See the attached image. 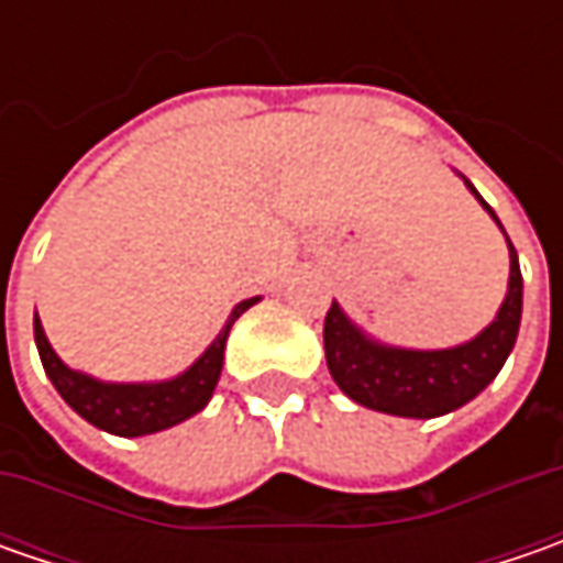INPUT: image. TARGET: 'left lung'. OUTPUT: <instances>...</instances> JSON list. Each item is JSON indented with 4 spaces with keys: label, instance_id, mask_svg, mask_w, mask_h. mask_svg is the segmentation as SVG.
Instances as JSON below:
<instances>
[{
    "label": "left lung",
    "instance_id": "obj_1",
    "mask_svg": "<svg viewBox=\"0 0 563 563\" xmlns=\"http://www.w3.org/2000/svg\"><path fill=\"white\" fill-rule=\"evenodd\" d=\"M479 203L492 212V206L483 197ZM492 219L498 222L495 212ZM508 247V297L486 332H479L461 347H448V351L385 347V344L369 341L357 325H351V319L341 313V307L332 300L325 313L322 341H325V363L338 388L369 410L395 413V417H417V420L442 417L448 410H457L466 400L476 398L505 366L510 347L517 341L520 313H523V275H520L517 250L510 244V238Z\"/></svg>",
    "mask_w": 563,
    "mask_h": 563
}]
</instances>
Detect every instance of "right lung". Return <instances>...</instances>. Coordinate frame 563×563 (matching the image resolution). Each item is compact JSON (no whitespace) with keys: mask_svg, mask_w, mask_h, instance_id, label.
Instances as JSON below:
<instances>
[{"mask_svg":"<svg viewBox=\"0 0 563 563\" xmlns=\"http://www.w3.org/2000/svg\"><path fill=\"white\" fill-rule=\"evenodd\" d=\"M253 303H256V297L241 300L228 316L225 329L206 347L203 357L197 360L187 373L172 382H159V385H106V382L68 369L55 357V351L43 335L40 319H33V338H36L43 369L53 378L55 391L65 398V404L87 422H93L97 429L134 439V435H150V432L168 429L175 422H185L187 417L203 410L206 400L216 391V382L222 376L228 332H231L234 319Z\"/></svg>","mask_w":563,"mask_h":563,"instance_id":"1","label":"right lung"}]
</instances>
